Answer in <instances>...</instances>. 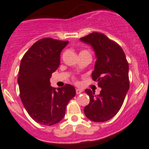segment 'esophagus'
I'll return each mask as SVG.
<instances>
[{"mask_svg": "<svg viewBox=\"0 0 149 149\" xmlns=\"http://www.w3.org/2000/svg\"><path fill=\"white\" fill-rule=\"evenodd\" d=\"M82 91H83V90L81 89V88H76V94H81V93Z\"/></svg>", "mask_w": 149, "mask_h": 149, "instance_id": "34e87169", "label": "esophagus"}]
</instances>
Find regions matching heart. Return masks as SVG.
<instances>
[{
    "label": "heart",
    "mask_w": 149,
    "mask_h": 149,
    "mask_svg": "<svg viewBox=\"0 0 149 149\" xmlns=\"http://www.w3.org/2000/svg\"><path fill=\"white\" fill-rule=\"evenodd\" d=\"M80 53H85V54H88V55H90V52L89 51L86 50V49H83V50L81 51Z\"/></svg>",
    "instance_id": "obj_1"
}]
</instances>
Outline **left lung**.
<instances>
[{
    "label": "left lung",
    "instance_id": "left-lung-1",
    "mask_svg": "<svg viewBox=\"0 0 149 149\" xmlns=\"http://www.w3.org/2000/svg\"><path fill=\"white\" fill-rule=\"evenodd\" d=\"M81 40L95 51L97 61L91 78L102 88L97 96L94 91L85 90L90 102L84 113L91 121H107L119 112L129 89L128 63L121 47L102 33L92 32Z\"/></svg>",
    "mask_w": 149,
    "mask_h": 149
}]
</instances>
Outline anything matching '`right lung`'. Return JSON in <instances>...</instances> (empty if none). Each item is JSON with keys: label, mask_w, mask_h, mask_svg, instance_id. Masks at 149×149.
<instances>
[{"label": "right lung", "mask_w": 149, "mask_h": 149, "mask_svg": "<svg viewBox=\"0 0 149 149\" xmlns=\"http://www.w3.org/2000/svg\"><path fill=\"white\" fill-rule=\"evenodd\" d=\"M68 41L43 38L24 55L18 77L20 98L29 116L43 125H52L63 118L69 101L76 95L70 84L50 86L49 79L60 65L61 52Z\"/></svg>", "instance_id": "add662e5"}]
</instances>
